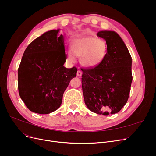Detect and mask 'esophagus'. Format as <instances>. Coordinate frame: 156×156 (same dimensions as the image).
<instances>
[{"mask_svg": "<svg viewBox=\"0 0 156 156\" xmlns=\"http://www.w3.org/2000/svg\"><path fill=\"white\" fill-rule=\"evenodd\" d=\"M82 74H83V72H81V70H78L77 71V76L81 77V75H82Z\"/></svg>", "mask_w": 156, "mask_h": 156, "instance_id": "esophagus-1", "label": "esophagus"}]
</instances>
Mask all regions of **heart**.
Returning a JSON list of instances; mask_svg holds the SVG:
<instances>
[{"mask_svg": "<svg viewBox=\"0 0 156 156\" xmlns=\"http://www.w3.org/2000/svg\"><path fill=\"white\" fill-rule=\"evenodd\" d=\"M107 49L105 40L94 36L75 37L70 44L71 53L80 58L83 66L89 68L96 67L101 64L105 57ZM72 55L69 53L68 58L73 62L74 57Z\"/></svg>", "mask_w": 156, "mask_h": 156, "instance_id": "1", "label": "heart"}]
</instances>
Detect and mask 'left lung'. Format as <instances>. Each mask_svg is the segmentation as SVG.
I'll return each mask as SVG.
<instances>
[{
    "label": "left lung",
    "instance_id": "1",
    "mask_svg": "<svg viewBox=\"0 0 156 156\" xmlns=\"http://www.w3.org/2000/svg\"><path fill=\"white\" fill-rule=\"evenodd\" d=\"M107 53L101 64L81 68L84 103L91 111L107 116L119 112L127 101L132 79V59L124 42L115 31L103 30Z\"/></svg>",
    "mask_w": 156,
    "mask_h": 156
}]
</instances>
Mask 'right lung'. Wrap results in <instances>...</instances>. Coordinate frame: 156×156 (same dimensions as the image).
I'll list each match as a JSON object with an SVG mask.
<instances>
[{
  "instance_id": "obj_1",
  "label": "right lung",
  "mask_w": 156,
  "mask_h": 156,
  "mask_svg": "<svg viewBox=\"0 0 156 156\" xmlns=\"http://www.w3.org/2000/svg\"><path fill=\"white\" fill-rule=\"evenodd\" d=\"M59 29L45 32L28 45L18 68V90L32 112L49 114L60 107L76 67L66 68L64 39Z\"/></svg>"
}]
</instances>
